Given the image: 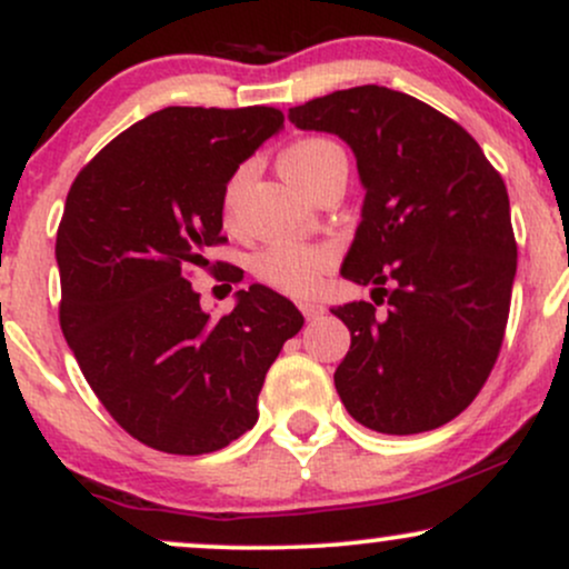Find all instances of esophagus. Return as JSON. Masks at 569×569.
Listing matches in <instances>:
<instances>
[{"label":"esophagus","instance_id":"obj_1","mask_svg":"<svg viewBox=\"0 0 569 569\" xmlns=\"http://www.w3.org/2000/svg\"><path fill=\"white\" fill-rule=\"evenodd\" d=\"M299 310H302V316L307 318V321H316V318L323 316L326 307L318 302H299Z\"/></svg>","mask_w":569,"mask_h":569}]
</instances>
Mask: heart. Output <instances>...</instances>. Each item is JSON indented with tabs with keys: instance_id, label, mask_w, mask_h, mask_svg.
Masks as SVG:
<instances>
[{
	"instance_id": "b5f03b06",
	"label": "heart",
	"mask_w": 569,
	"mask_h": 569,
	"mask_svg": "<svg viewBox=\"0 0 569 569\" xmlns=\"http://www.w3.org/2000/svg\"><path fill=\"white\" fill-rule=\"evenodd\" d=\"M342 149L329 139H302L291 143L283 154H280V171L286 179L293 181L302 192H310L318 176L326 171L331 160L339 158ZM246 168L234 171V176L224 187V213L230 217L234 202L246 187ZM335 253L323 246L297 243V240H278V243L264 246L262 251L253 257V272L262 283L272 289L293 293V297H305L321 286L326 272H329Z\"/></svg>"
}]
</instances>
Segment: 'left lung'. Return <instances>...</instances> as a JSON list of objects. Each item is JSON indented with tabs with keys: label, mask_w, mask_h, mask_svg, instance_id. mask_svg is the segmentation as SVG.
Instances as JSON below:
<instances>
[{
	"label": "left lung",
	"mask_w": 569,
	"mask_h": 569,
	"mask_svg": "<svg viewBox=\"0 0 569 569\" xmlns=\"http://www.w3.org/2000/svg\"><path fill=\"white\" fill-rule=\"evenodd\" d=\"M289 120L348 143L367 189L342 278L375 286V302L331 310L350 329L335 371L345 409L388 436L447 426L485 388L511 310L516 240L500 173L466 128L380 84L312 98Z\"/></svg>",
	"instance_id": "1"
}]
</instances>
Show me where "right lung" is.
I'll return each mask as SVG.
<instances>
[{
  "instance_id": "add662e5",
  "label": "right lung",
  "mask_w": 569,
  "mask_h": 569,
  "mask_svg": "<svg viewBox=\"0 0 569 569\" xmlns=\"http://www.w3.org/2000/svg\"><path fill=\"white\" fill-rule=\"evenodd\" d=\"M280 128L272 107L160 109L109 141L67 194L63 337L117 426L160 452H217L257 426L267 369L305 323L262 283L211 318L187 280L227 240V181Z\"/></svg>"
}]
</instances>
